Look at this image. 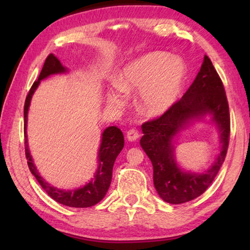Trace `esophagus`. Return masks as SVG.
Listing matches in <instances>:
<instances>
[{
  "instance_id": "obj_1",
  "label": "esophagus",
  "mask_w": 250,
  "mask_h": 250,
  "mask_svg": "<svg viewBox=\"0 0 250 250\" xmlns=\"http://www.w3.org/2000/svg\"><path fill=\"white\" fill-rule=\"evenodd\" d=\"M139 137H140V133H139V131L135 129H130L128 132H126V139H128V141H137Z\"/></svg>"
}]
</instances>
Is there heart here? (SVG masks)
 Instances as JSON below:
<instances>
[{"instance_id":"1","label":"heart","mask_w":250,"mask_h":250,"mask_svg":"<svg viewBox=\"0 0 250 250\" xmlns=\"http://www.w3.org/2000/svg\"><path fill=\"white\" fill-rule=\"evenodd\" d=\"M186 79L183 59L164 52L149 53L126 65L118 77L117 88L107 94L108 103L124 105L131 92H139V109L149 117L168 111L179 100Z\"/></svg>"}]
</instances>
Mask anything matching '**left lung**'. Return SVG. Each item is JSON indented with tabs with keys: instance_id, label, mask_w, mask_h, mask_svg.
Returning <instances> with one entry per match:
<instances>
[{
	"instance_id": "obj_1",
	"label": "left lung",
	"mask_w": 250,
	"mask_h": 250,
	"mask_svg": "<svg viewBox=\"0 0 250 250\" xmlns=\"http://www.w3.org/2000/svg\"><path fill=\"white\" fill-rule=\"evenodd\" d=\"M208 115L217 126L221 150L212 166L202 172L182 169L175 158V142L182 129ZM142 149L153 166V183L159 196L170 204H182L204 193L216 177L229 143V108L223 83L210 59L202 67L181 100L158 119L141 125Z\"/></svg>"
}]
</instances>
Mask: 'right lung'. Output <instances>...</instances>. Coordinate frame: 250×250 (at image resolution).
Instances as JSON below:
<instances>
[{"label":"right lung","instance_id":"1","mask_svg":"<svg viewBox=\"0 0 250 250\" xmlns=\"http://www.w3.org/2000/svg\"><path fill=\"white\" fill-rule=\"evenodd\" d=\"M68 71V68L62 65L59 59L54 54L48 55L44 62L43 68H42L39 79L33 83L28 95L25 100L24 105V134H25V154H26L27 164L29 171L36 177L42 188L48 195L56 201L59 204H62L69 207H90L99 203L107 194L110 183H111L112 177V167L115 164L117 156L119 155L121 150L125 146L124 133L117 126H108L101 134V142L98 150V167L95 172L94 176L91 177L89 182H87L83 186L73 189H64L58 188L46 182L44 177H42L37 167L34 164L31 151L28 147L27 141V116L28 109L31 105V100L34 92L40 86L41 82L52 75L65 74Z\"/></svg>","mask_w":250,"mask_h":250}]
</instances>
